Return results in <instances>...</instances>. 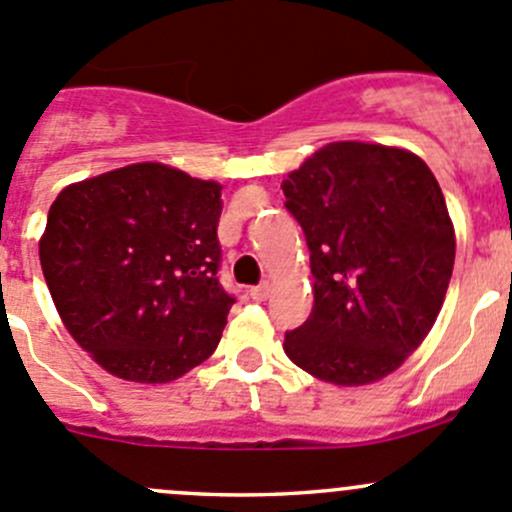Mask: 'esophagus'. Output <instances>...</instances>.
I'll list each match as a JSON object with an SVG mask.
<instances>
[{"label":"esophagus","instance_id":"obj_1","mask_svg":"<svg viewBox=\"0 0 512 512\" xmlns=\"http://www.w3.org/2000/svg\"><path fill=\"white\" fill-rule=\"evenodd\" d=\"M270 282H260V285L250 287V297L255 299V302H265L267 297H270Z\"/></svg>","mask_w":512,"mask_h":512}]
</instances>
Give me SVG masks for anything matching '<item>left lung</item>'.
Masks as SVG:
<instances>
[{
  "label": "left lung",
  "mask_w": 512,
  "mask_h": 512,
  "mask_svg": "<svg viewBox=\"0 0 512 512\" xmlns=\"http://www.w3.org/2000/svg\"><path fill=\"white\" fill-rule=\"evenodd\" d=\"M282 190L314 277L312 314L285 334L287 356L337 386L384 379L431 332L451 282L456 237L438 180L414 153L342 141Z\"/></svg>",
  "instance_id": "1"
}]
</instances>
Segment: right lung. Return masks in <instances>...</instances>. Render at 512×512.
<instances>
[{"label":"right lung","mask_w":512,"mask_h":512,"mask_svg":"<svg viewBox=\"0 0 512 512\" xmlns=\"http://www.w3.org/2000/svg\"><path fill=\"white\" fill-rule=\"evenodd\" d=\"M220 185L133 163L59 193L39 260L71 337L113 376L165 384L218 347Z\"/></svg>","instance_id":"1"}]
</instances>
